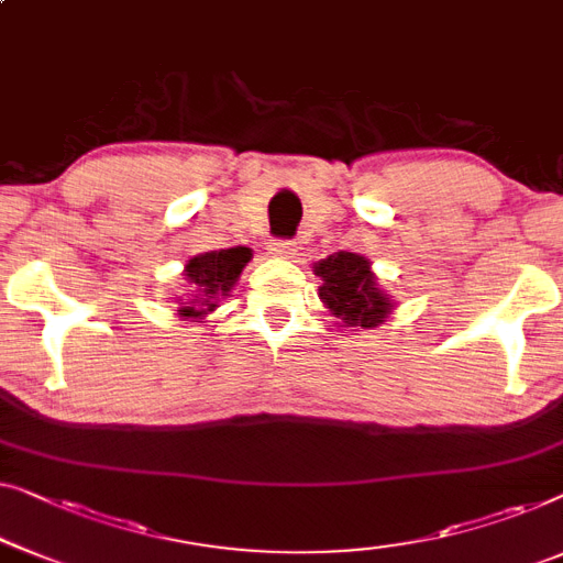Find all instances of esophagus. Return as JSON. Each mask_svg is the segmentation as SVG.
I'll return each instance as SVG.
<instances>
[{
	"label": "esophagus",
	"instance_id": "esophagus-1",
	"mask_svg": "<svg viewBox=\"0 0 563 563\" xmlns=\"http://www.w3.org/2000/svg\"><path fill=\"white\" fill-rule=\"evenodd\" d=\"M268 254L279 256V258H295L297 243H291V241H274V243H268Z\"/></svg>",
	"mask_w": 563,
	"mask_h": 563
}]
</instances>
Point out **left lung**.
Wrapping results in <instances>:
<instances>
[{
	"label": "left lung",
	"mask_w": 563,
	"mask_h": 563,
	"mask_svg": "<svg viewBox=\"0 0 563 563\" xmlns=\"http://www.w3.org/2000/svg\"><path fill=\"white\" fill-rule=\"evenodd\" d=\"M371 266V258L350 251H338L312 266L322 279L317 295L338 320L340 330H373L396 309V301L386 295Z\"/></svg>",
	"instance_id": "obj_1"
}]
</instances>
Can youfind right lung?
<instances>
[{
    "label": "right lung",
    "instance_id": "add662e5",
    "mask_svg": "<svg viewBox=\"0 0 563 563\" xmlns=\"http://www.w3.org/2000/svg\"><path fill=\"white\" fill-rule=\"evenodd\" d=\"M251 256L254 254L246 246L206 251V254L192 256L183 272V295H175V314L190 322L206 320L210 312L221 307L225 297H231Z\"/></svg>",
    "mask_w": 563,
    "mask_h": 563
}]
</instances>
